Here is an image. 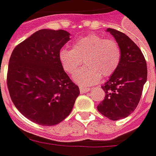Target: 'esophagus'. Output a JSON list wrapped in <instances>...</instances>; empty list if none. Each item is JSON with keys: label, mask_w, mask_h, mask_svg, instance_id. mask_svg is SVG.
Instances as JSON below:
<instances>
[{"label": "esophagus", "mask_w": 156, "mask_h": 156, "mask_svg": "<svg viewBox=\"0 0 156 156\" xmlns=\"http://www.w3.org/2000/svg\"><path fill=\"white\" fill-rule=\"evenodd\" d=\"M88 91H90V88H88V87H80V92H81V94L87 93Z\"/></svg>", "instance_id": "esophagus-1"}]
</instances>
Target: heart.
Instances as JSON below:
<instances>
[{"label":"heart","instance_id":"1","mask_svg":"<svg viewBox=\"0 0 156 156\" xmlns=\"http://www.w3.org/2000/svg\"><path fill=\"white\" fill-rule=\"evenodd\" d=\"M122 57L121 48L115 40L105 39L98 34H89L78 39L72 48L59 52V61L62 69L73 75L83 60L85 67L74 75V81L81 86L93 85L101 75L108 77L118 68Z\"/></svg>","mask_w":156,"mask_h":156}]
</instances>
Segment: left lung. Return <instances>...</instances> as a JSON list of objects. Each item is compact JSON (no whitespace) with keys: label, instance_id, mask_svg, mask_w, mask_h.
I'll use <instances>...</instances> for the list:
<instances>
[{"label":"left lung","instance_id":"left-lung-1","mask_svg":"<svg viewBox=\"0 0 156 156\" xmlns=\"http://www.w3.org/2000/svg\"><path fill=\"white\" fill-rule=\"evenodd\" d=\"M108 32L121 48V62L101 88L106 93L97 109L112 121L128 117L136 108L147 81V63L141 49L128 35L113 28Z\"/></svg>","mask_w":156,"mask_h":156}]
</instances>
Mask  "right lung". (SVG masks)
Wrapping results in <instances>:
<instances>
[{
    "instance_id": "obj_1",
    "label": "right lung",
    "mask_w": 156,
    "mask_h": 156,
    "mask_svg": "<svg viewBox=\"0 0 156 156\" xmlns=\"http://www.w3.org/2000/svg\"><path fill=\"white\" fill-rule=\"evenodd\" d=\"M69 35L62 29H41L16 46L9 59L7 84L11 100L24 116L39 125L62 122L80 94L59 61Z\"/></svg>"
}]
</instances>
